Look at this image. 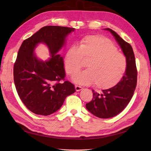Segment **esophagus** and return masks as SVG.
<instances>
[{
    "mask_svg": "<svg viewBox=\"0 0 151 151\" xmlns=\"http://www.w3.org/2000/svg\"><path fill=\"white\" fill-rule=\"evenodd\" d=\"M82 89H83V88H82V87H81V86H77V85H76V86H75V89H76V91H81V90H82Z\"/></svg>",
    "mask_w": 151,
    "mask_h": 151,
    "instance_id": "34e87169",
    "label": "esophagus"
}]
</instances>
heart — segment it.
Here are the masks:
<instances>
[{
  "instance_id": "heart-1",
  "label": "heart",
  "mask_w": 151,
  "mask_h": 151,
  "mask_svg": "<svg viewBox=\"0 0 151 151\" xmlns=\"http://www.w3.org/2000/svg\"><path fill=\"white\" fill-rule=\"evenodd\" d=\"M86 62L88 69L76 75L74 81L81 84H91L101 89H110L123 78L127 69V60L108 38L88 36L78 47H70L65 58L68 75H76Z\"/></svg>"
}]
</instances>
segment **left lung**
Here are the masks:
<instances>
[{
  "instance_id": "1",
  "label": "left lung",
  "mask_w": 151,
  "mask_h": 151,
  "mask_svg": "<svg viewBox=\"0 0 151 151\" xmlns=\"http://www.w3.org/2000/svg\"><path fill=\"white\" fill-rule=\"evenodd\" d=\"M113 34L127 60V69L123 78L110 89L102 90L101 93L93 91V99L86 104V108L95 116L102 119L113 117L123 111L129 103L137 85V71L133 49L110 28H106Z\"/></svg>"
}]
</instances>
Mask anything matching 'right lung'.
<instances>
[{"mask_svg":"<svg viewBox=\"0 0 151 151\" xmlns=\"http://www.w3.org/2000/svg\"><path fill=\"white\" fill-rule=\"evenodd\" d=\"M74 28L47 26L24 40L14 66L16 90L22 103L37 115H49L62 106L65 98L75 92V86L65 81L63 57L56 54L65 42V37ZM39 42L49 47L51 58L47 62L38 60L33 54Z\"/></svg>","mask_w":151,"mask_h":151,"instance_id":"obj_1","label":"right lung"}]
</instances>
